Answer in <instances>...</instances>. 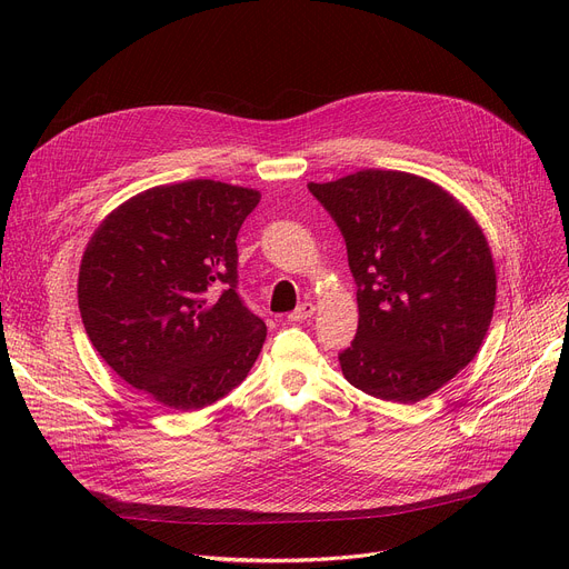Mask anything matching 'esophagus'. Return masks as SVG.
<instances>
[{"instance_id":"34e87169","label":"esophagus","mask_w":569,"mask_h":569,"mask_svg":"<svg viewBox=\"0 0 569 569\" xmlns=\"http://www.w3.org/2000/svg\"><path fill=\"white\" fill-rule=\"evenodd\" d=\"M313 313H316V305L302 302L300 307H297V309L288 316V320H290V322H302V320H309Z\"/></svg>"}]
</instances>
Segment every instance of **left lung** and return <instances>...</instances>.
I'll use <instances>...</instances> for the list:
<instances>
[{"label": "left lung", "instance_id": "obj_1", "mask_svg": "<svg viewBox=\"0 0 569 569\" xmlns=\"http://www.w3.org/2000/svg\"><path fill=\"white\" fill-rule=\"evenodd\" d=\"M337 221L360 322L339 355L350 385L382 401H422L480 350L496 307L482 228L442 187L401 170L309 184Z\"/></svg>", "mask_w": 569, "mask_h": 569}]
</instances>
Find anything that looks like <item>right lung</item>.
<instances>
[{
    "instance_id": "1",
    "label": "right lung",
    "mask_w": 569,
    "mask_h": 569,
    "mask_svg": "<svg viewBox=\"0 0 569 569\" xmlns=\"http://www.w3.org/2000/svg\"><path fill=\"white\" fill-rule=\"evenodd\" d=\"M256 189L214 179L147 189L101 221L82 253L78 307L106 365L172 410L247 378L267 327L237 295V232Z\"/></svg>"
}]
</instances>
